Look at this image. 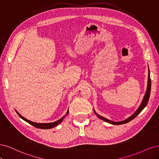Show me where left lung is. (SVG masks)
Returning <instances> with one entry per match:
<instances>
[{"mask_svg":"<svg viewBox=\"0 0 159 159\" xmlns=\"http://www.w3.org/2000/svg\"><path fill=\"white\" fill-rule=\"evenodd\" d=\"M151 89V78H150V73H149V72H148L147 88V91H146L145 95V96H144V98H143V102H142L141 105H140V106H139V107L138 108V109L136 111L135 113H134L133 115H131V117H129L128 119H125V120H124V121H119V122H114V121H109V119H105V117H102V116H100V115H98L97 113H96L95 112V111H94V112H95V113L96 115H98V117L99 119H102V120H103V121H106V122H107V123H109L113 124V125H121V124L127 123H128V122H129V121H131V120H133L134 118H135V117L137 116V115L142 111V110L146 107V105H147V103H148V102L149 98H150Z\"/></svg>","mask_w":159,"mask_h":159,"instance_id":"8db88e82","label":"left lung"}]
</instances>
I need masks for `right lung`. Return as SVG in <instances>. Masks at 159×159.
<instances>
[{
	"label": "right lung",
	"instance_id": "1",
	"mask_svg": "<svg viewBox=\"0 0 159 159\" xmlns=\"http://www.w3.org/2000/svg\"><path fill=\"white\" fill-rule=\"evenodd\" d=\"M16 112L17 113V114L19 115V117H21L23 120H25V121H26L27 123H28L29 124L32 125H33L34 127H35L36 128H39V129H51V128H53L54 127L56 126H57V125H59L62 121H63V119L64 118V117H63L62 118H61L60 119H59L58 121H57L56 122H54V123H34V122H32V121H29V120H28L26 119H25V117H23L22 115L19 113L17 111H16ZM69 113V111H67V113L66 115H68Z\"/></svg>",
	"mask_w": 159,
	"mask_h": 159
}]
</instances>
